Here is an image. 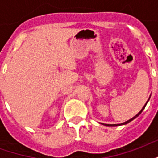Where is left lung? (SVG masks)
I'll use <instances>...</instances> for the list:
<instances>
[{
  "label": "left lung",
  "mask_w": 158,
  "mask_h": 158,
  "mask_svg": "<svg viewBox=\"0 0 158 158\" xmlns=\"http://www.w3.org/2000/svg\"><path fill=\"white\" fill-rule=\"evenodd\" d=\"M149 99H150V98H149ZM149 99H148V101H149ZM147 102H146V104H147ZM146 105H145V106H144V107H143L142 109H141V111H140V112H139V113H138V114H136L135 116L134 117V118H131V119H129V120H128V121H126V122L123 123L122 124H126V123H128L131 122V121H132L133 119H135V118H137V117L139 116V114H140V113H142V111H143V110H144V108H145V107H146ZM105 125H106V126H113H113H115V125H119V124H105Z\"/></svg>",
  "instance_id": "obj_1"
}]
</instances>
